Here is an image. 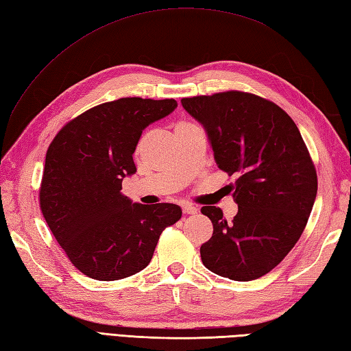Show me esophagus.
I'll return each mask as SVG.
<instances>
[{
	"mask_svg": "<svg viewBox=\"0 0 351 351\" xmlns=\"http://www.w3.org/2000/svg\"><path fill=\"white\" fill-rule=\"evenodd\" d=\"M182 208H183L184 215H196V213H198V210H196V207H193V205H191V204H184Z\"/></svg>",
	"mask_w": 351,
	"mask_h": 351,
	"instance_id": "esophagus-1",
	"label": "esophagus"
}]
</instances>
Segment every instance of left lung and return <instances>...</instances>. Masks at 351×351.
Wrapping results in <instances>:
<instances>
[{"label":"left lung","instance_id":"left-lung-1","mask_svg":"<svg viewBox=\"0 0 351 351\" xmlns=\"http://www.w3.org/2000/svg\"><path fill=\"white\" fill-rule=\"evenodd\" d=\"M182 104L207 130L219 168L237 177L232 221L213 205L201 208L213 223V237L201 245L202 263L235 281L268 274L301 238L317 195L301 132L283 108L249 92L183 98Z\"/></svg>","mask_w":351,"mask_h":351}]
</instances>
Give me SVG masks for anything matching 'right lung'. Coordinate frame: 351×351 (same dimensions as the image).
Wrapping results in <instances>:
<instances>
[{"label": "right lung", "instance_id": "add662e5", "mask_svg": "<svg viewBox=\"0 0 351 351\" xmlns=\"http://www.w3.org/2000/svg\"><path fill=\"white\" fill-rule=\"evenodd\" d=\"M176 99L119 98L65 123L50 143L40 208L74 267L93 280L131 277L147 267L162 230L182 217L176 204H132L123 177L141 132L168 116Z\"/></svg>", "mask_w": 351, "mask_h": 351}]
</instances>
